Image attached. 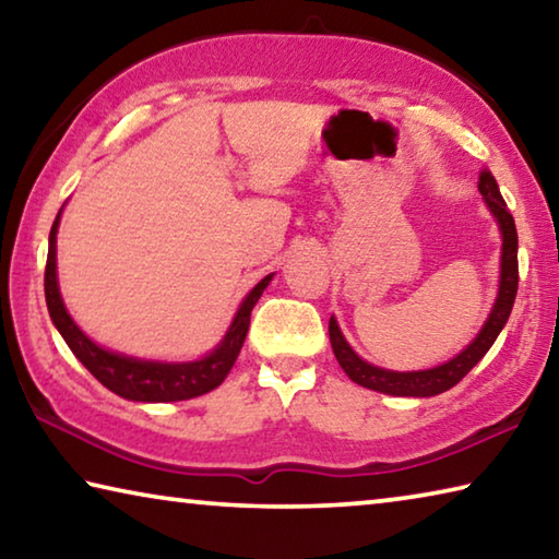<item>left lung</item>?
I'll return each mask as SVG.
<instances>
[{"label": "left lung", "mask_w": 559, "mask_h": 559, "mask_svg": "<svg viewBox=\"0 0 559 559\" xmlns=\"http://www.w3.org/2000/svg\"><path fill=\"white\" fill-rule=\"evenodd\" d=\"M478 192L484 194L488 210L493 212L500 226V234H503V249H500V288H498L496 306L490 310L486 325L480 328L476 340H473L463 353L449 359V362L431 367V370H419V372H392V370H382V367L365 362V359L347 345V340L337 328V320L330 318V325H328L330 345H333L337 362L349 380L367 386V390L392 394V396H433L451 390L453 384H459L463 377H466L473 367L484 359L490 345L496 343L500 330H503V325L508 323L510 310H513V302H515V293H518V231H515L513 214L508 212L506 200L500 197L496 177L490 175L488 169H480Z\"/></svg>", "instance_id": "1"}]
</instances>
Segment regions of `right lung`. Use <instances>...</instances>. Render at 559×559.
<instances>
[{
    "label": "right lung",
    "mask_w": 559,
    "mask_h": 559,
    "mask_svg": "<svg viewBox=\"0 0 559 559\" xmlns=\"http://www.w3.org/2000/svg\"><path fill=\"white\" fill-rule=\"evenodd\" d=\"M59 222L61 212L56 214V222L49 234V257H46L44 271L46 308H49L53 325L59 328V333L66 340V345L71 347V353L81 359L83 367L103 386H108L110 392L132 402H182L212 392L214 386H219L226 380V374H229L236 357L241 353L246 333H249L251 310L259 302L263 288L271 283L273 273L261 278L251 288L249 296L243 298L231 328L226 330L224 340L206 357L194 359V362H150V359L116 355L93 343L88 335H83V330L73 323L69 310L63 306L59 278H56V231H59Z\"/></svg>",
    "instance_id": "right-lung-1"
}]
</instances>
